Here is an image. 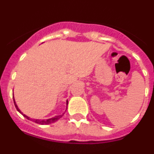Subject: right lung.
Listing matches in <instances>:
<instances>
[{
	"label": "right lung",
	"mask_w": 154,
	"mask_h": 154,
	"mask_svg": "<svg viewBox=\"0 0 154 154\" xmlns=\"http://www.w3.org/2000/svg\"><path fill=\"white\" fill-rule=\"evenodd\" d=\"M14 105H15V107L16 109H17V110L21 114H22L23 116H24V117L27 118L28 119H29V120H31V121H33V122H35V123H38V124H40V125H48V124H51V123H55V122H56L57 120H58V119H60L61 117H62V116L65 114V112L64 113H62V115L60 116H55V117H52L51 118V119H32V118H30L28 117V116L26 115H24V114H23V112H21V110L19 109L18 107H17V104H16L15 103V100H14ZM66 105L68 106V100L66 101ZM66 109H67V107H66ZM66 111V110H65Z\"/></svg>",
	"instance_id": "obj_1"
}]
</instances>
